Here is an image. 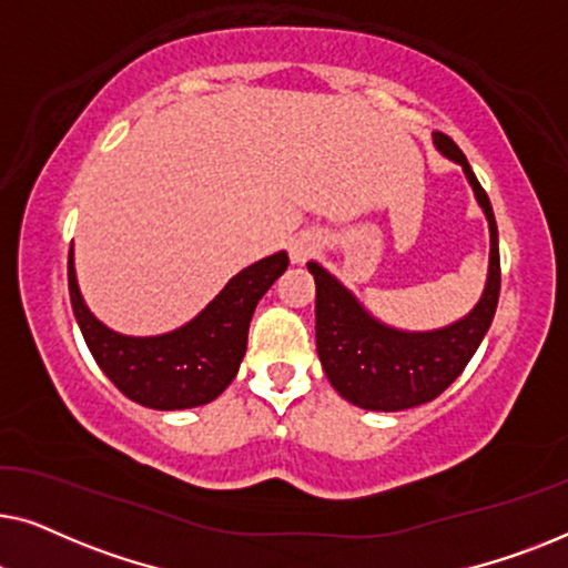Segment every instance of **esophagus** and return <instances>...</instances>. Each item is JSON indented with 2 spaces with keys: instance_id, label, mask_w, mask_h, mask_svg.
<instances>
[{
  "instance_id": "esophagus-1",
  "label": "esophagus",
  "mask_w": 568,
  "mask_h": 568,
  "mask_svg": "<svg viewBox=\"0 0 568 568\" xmlns=\"http://www.w3.org/2000/svg\"><path fill=\"white\" fill-rule=\"evenodd\" d=\"M315 251H317V245H315L313 237H297L290 247V255H292L294 263H305Z\"/></svg>"
}]
</instances>
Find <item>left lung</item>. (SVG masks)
Returning a JSON list of instances; mask_svg holds the SVG:
<instances>
[{"label": "left lung", "mask_w": 568, "mask_h": 568, "mask_svg": "<svg viewBox=\"0 0 568 568\" xmlns=\"http://www.w3.org/2000/svg\"><path fill=\"white\" fill-rule=\"evenodd\" d=\"M434 144L445 158L463 165L491 232L484 297L463 321L426 333L390 328L375 321L336 276L313 261L307 263L315 276V344L325 377L348 403L367 410L414 408L445 393L476 354L499 305V232L491 201L453 139L437 131Z\"/></svg>", "instance_id": "obj_1"}]
</instances>
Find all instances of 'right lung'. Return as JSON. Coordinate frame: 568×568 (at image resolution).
Segmentation results:
<instances>
[{"label": "right lung", "instance_id": "add662e5", "mask_svg": "<svg viewBox=\"0 0 568 568\" xmlns=\"http://www.w3.org/2000/svg\"><path fill=\"white\" fill-rule=\"evenodd\" d=\"M290 266L278 251L232 276L227 286L183 328L162 336H121L84 305L69 247V297L90 354L108 379L139 406L158 410L196 408L235 379L247 348V328L258 300Z\"/></svg>", "mask_w": 568, "mask_h": 568}]
</instances>
